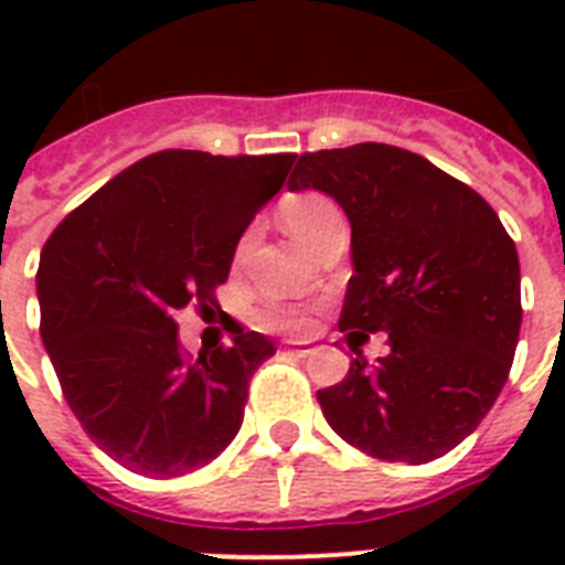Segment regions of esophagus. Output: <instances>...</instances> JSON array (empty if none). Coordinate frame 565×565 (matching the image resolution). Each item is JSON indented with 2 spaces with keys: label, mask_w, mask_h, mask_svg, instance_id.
<instances>
[{
  "label": "esophagus",
  "mask_w": 565,
  "mask_h": 565,
  "mask_svg": "<svg viewBox=\"0 0 565 565\" xmlns=\"http://www.w3.org/2000/svg\"><path fill=\"white\" fill-rule=\"evenodd\" d=\"M290 352L296 354V358H308V354H313V345H310V343H296V340H292Z\"/></svg>",
  "instance_id": "esophagus-1"
}]
</instances>
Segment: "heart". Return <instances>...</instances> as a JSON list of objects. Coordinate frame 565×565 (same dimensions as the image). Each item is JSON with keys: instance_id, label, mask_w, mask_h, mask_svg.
<instances>
[{"instance_id": "b5f03b06", "label": "heart", "mask_w": 565, "mask_h": 565, "mask_svg": "<svg viewBox=\"0 0 565 565\" xmlns=\"http://www.w3.org/2000/svg\"><path fill=\"white\" fill-rule=\"evenodd\" d=\"M281 222L284 228L296 237V243L310 252L319 239L326 237L328 231L337 228V225H343V213H340V207H337L328 195L299 193L281 204ZM246 243L248 237L243 239V248H246ZM266 322H273V326L287 322V310H269V313H266Z\"/></svg>"}]
</instances>
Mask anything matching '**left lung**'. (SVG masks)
<instances>
[{
  "mask_svg": "<svg viewBox=\"0 0 565 565\" xmlns=\"http://www.w3.org/2000/svg\"><path fill=\"white\" fill-rule=\"evenodd\" d=\"M290 190L345 211L354 275L340 328L390 343L375 366L352 345L349 375L317 393L328 425L377 460L443 457L490 413L519 343V255L499 213L384 143L301 154Z\"/></svg>",
  "mask_w": 565,
  "mask_h": 565,
  "instance_id": "obj_1",
  "label": "left lung"
}]
</instances>
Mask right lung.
I'll list each match as a JSON object with an SVG mask.
<instances>
[{
	"label": "right lung",
	"mask_w": 565,
	"mask_h": 565,
	"mask_svg": "<svg viewBox=\"0 0 565 565\" xmlns=\"http://www.w3.org/2000/svg\"><path fill=\"white\" fill-rule=\"evenodd\" d=\"M296 154L167 149L66 216L40 252V337L87 437L126 469L175 478L237 437L252 372L275 354L257 331L188 358L175 313L213 290Z\"/></svg>",
	"instance_id": "right-lung-1"
}]
</instances>
